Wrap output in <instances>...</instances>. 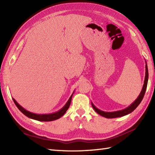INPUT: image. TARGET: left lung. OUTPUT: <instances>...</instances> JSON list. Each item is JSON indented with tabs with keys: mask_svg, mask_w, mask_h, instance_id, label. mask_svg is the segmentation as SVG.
Returning <instances> with one entry per match:
<instances>
[{
	"mask_svg": "<svg viewBox=\"0 0 155 155\" xmlns=\"http://www.w3.org/2000/svg\"><path fill=\"white\" fill-rule=\"evenodd\" d=\"M148 78H149V73H148V68H147V65H145V81H144V84L143 86V88L141 90V92L140 94L139 95L138 97L136 99V100L134 101V103H132L128 107L121 110H118V111H114V112H105L98 109L96 108L95 105L92 103V105L94 109L96 110V112L97 113L99 114H100L101 116L107 118H117V117H123L124 115H126L132 111L137 108V107L140 105L141 101H142L143 98L144 97V95L145 93V91L147 89V82H148Z\"/></svg>",
	"mask_w": 155,
	"mask_h": 155,
	"instance_id": "1",
	"label": "left lung"
}]
</instances>
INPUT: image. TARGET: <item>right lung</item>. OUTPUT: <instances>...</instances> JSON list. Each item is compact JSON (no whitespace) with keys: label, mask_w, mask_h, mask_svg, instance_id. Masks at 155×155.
Instances as JSON below:
<instances>
[{"label":"right lung","mask_w":155,"mask_h":155,"mask_svg":"<svg viewBox=\"0 0 155 155\" xmlns=\"http://www.w3.org/2000/svg\"><path fill=\"white\" fill-rule=\"evenodd\" d=\"M73 95V94L71 95V96L69 99L68 101L66 103V104L64 105V107H63L61 109L58 110V112L54 113H51V114H35V113H31V112L28 111V110H27L25 109H23L20 105H19L18 104V102L15 101L14 98H12V99H13L14 104H15V105L17 106V107L19 109V110L27 117L34 119V120H38V121L48 122V121H52V120H57V119L61 117L63 114L65 113V112L67 111V109H69V106H70L71 100H72Z\"/></svg>","instance_id":"obj_1"}]
</instances>
